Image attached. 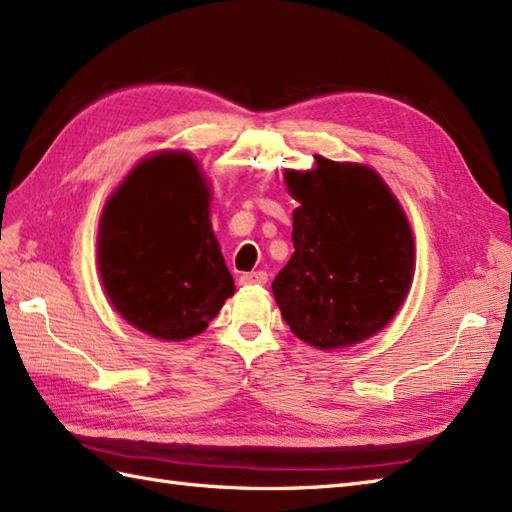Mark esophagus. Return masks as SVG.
I'll return each instance as SVG.
<instances>
[{"label":"esophagus","instance_id":"esophagus-1","mask_svg":"<svg viewBox=\"0 0 512 512\" xmlns=\"http://www.w3.org/2000/svg\"><path fill=\"white\" fill-rule=\"evenodd\" d=\"M268 281V272L266 270H253V272H244L240 277L242 285H264Z\"/></svg>","mask_w":512,"mask_h":512}]
</instances>
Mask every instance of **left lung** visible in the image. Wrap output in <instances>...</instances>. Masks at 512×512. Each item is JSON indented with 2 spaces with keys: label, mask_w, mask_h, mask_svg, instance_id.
<instances>
[{
  "label": "left lung",
  "mask_w": 512,
  "mask_h": 512,
  "mask_svg": "<svg viewBox=\"0 0 512 512\" xmlns=\"http://www.w3.org/2000/svg\"><path fill=\"white\" fill-rule=\"evenodd\" d=\"M294 200V253L272 281L292 334L340 349L386 327L412 281L410 224L382 176L316 157L312 172H285Z\"/></svg>",
  "instance_id": "1"
}]
</instances>
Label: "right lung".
Returning <instances> with one entry per match:
<instances>
[{
    "label": "right lung",
    "instance_id": "obj_1",
    "mask_svg": "<svg viewBox=\"0 0 512 512\" xmlns=\"http://www.w3.org/2000/svg\"><path fill=\"white\" fill-rule=\"evenodd\" d=\"M98 264L106 294L130 325L161 340L207 329L235 285L194 159L157 154L126 176L102 213Z\"/></svg>",
    "mask_w": 512,
    "mask_h": 512
}]
</instances>
